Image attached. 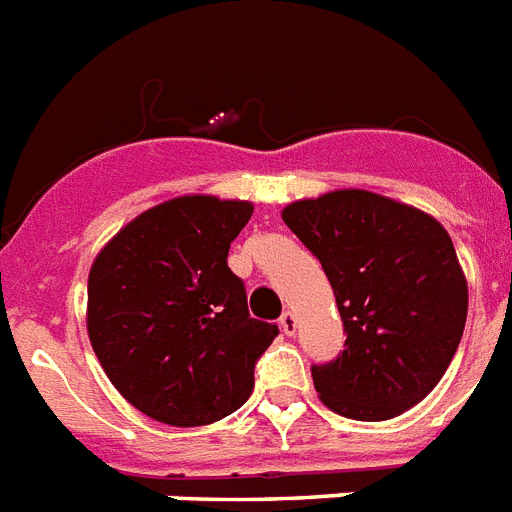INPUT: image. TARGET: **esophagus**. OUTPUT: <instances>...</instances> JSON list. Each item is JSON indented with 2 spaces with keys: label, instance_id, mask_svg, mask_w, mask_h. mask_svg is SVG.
<instances>
[{
  "label": "esophagus",
  "instance_id": "esophagus-1",
  "mask_svg": "<svg viewBox=\"0 0 512 512\" xmlns=\"http://www.w3.org/2000/svg\"><path fill=\"white\" fill-rule=\"evenodd\" d=\"M280 327L285 335H295V329H298V316H295L293 311H285V314L280 316Z\"/></svg>",
  "mask_w": 512,
  "mask_h": 512
}]
</instances>
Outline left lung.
Listing matches in <instances>:
<instances>
[{
    "mask_svg": "<svg viewBox=\"0 0 512 512\" xmlns=\"http://www.w3.org/2000/svg\"><path fill=\"white\" fill-rule=\"evenodd\" d=\"M285 225L322 261L342 327L337 361L311 377L329 411L387 421L429 395L453 361L468 282L437 219L371 190L340 188L282 209Z\"/></svg>",
    "mask_w": 512,
    "mask_h": 512,
    "instance_id": "left-lung-1",
    "label": "left lung"
}]
</instances>
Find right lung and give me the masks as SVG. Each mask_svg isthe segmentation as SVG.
I'll use <instances>...</instances> for the list:
<instances>
[{"mask_svg":"<svg viewBox=\"0 0 512 512\" xmlns=\"http://www.w3.org/2000/svg\"><path fill=\"white\" fill-rule=\"evenodd\" d=\"M251 201L188 193L130 219L88 272L91 348L122 398L154 421L206 426L251 398L277 324L248 316L227 251Z\"/></svg>","mask_w":512,"mask_h":512,"instance_id":"obj_1","label":"right lung"}]
</instances>
